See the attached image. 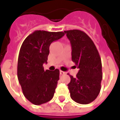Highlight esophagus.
Here are the masks:
<instances>
[{"label": "esophagus", "mask_w": 120, "mask_h": 120, "mask_svg": "<svg viewBox=\"0 0 120 120\" xmlns=\"http://www.w3.org/2000/svg\"><path fill=\"white\" fill-rule=\"evenodd\" d=\"M66 73L64 71H60V75H65Z\"/></svg>", "instance_id": "1"}]
</instances>
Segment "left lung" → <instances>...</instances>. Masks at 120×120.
<instances>
[{
	"instance_id": "obj_1",
	"label": "left lung",
	"mask_w": 120,
	"mask_h": 120,
	"mask_svg": "<svg viewBox=\"0 0 120 120\" xmlns=\"http://www.w3.org/2000/svg\"><path fill=\"white\" fill-rule=\"evenodd\" d=\"M71 45L72 61L79 69L76 77L70 75L68 89L71 99L80 104H88L96 99L101 90L102 66L93 41L83 31L65 30Z\"/></svg>"
}]
</instances>
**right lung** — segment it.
I'll use <instances>...</instances> for the list:
<instances>
[{
    "instance_id": "right-lung-1",
    "label": "right lung",
    "mask_w": 120,
    "mask_h": 120,
    "mask_svg": "<svg viewBox=\"0 0 120 120\" xmlns=\"http://www.w3.org/2000/svg\"><path fill=\"white\" fill-rule=\"evenodd\" d=\"M63 36V32L35 30L21 45L17 76L23 94L32 104L41 105L53 98L59 70L45 71L43 65L47 63L50 45Z\"/></svg>"
}]
</instances>
